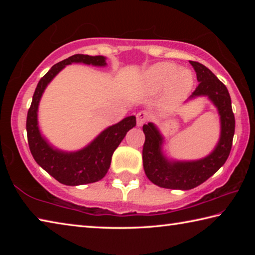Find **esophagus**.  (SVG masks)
Wrapping results in <instances>:
<instances>
[{
    "label": "esophagus",
    "instance_id": "1",
    "mask_svg": "<svg viewBox=\"0 0 255 255\" xmlns=\"http://www.w3.org/2000/svg\"><path fill=\"white\" fill-rule=\"evenodd\" d=\"M136 118H137L138 126H141V125H144L148 120V114L146 111H139L137 114Z\"/></svg>",
    "mask_w": 255,
    "mask_h": 255
}]
</instances>
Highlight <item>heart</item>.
I'll list each match as a JSON object with an SVG mask.
<instances>
[{
	"label": "heart",
	"instance_id": "heart-1",
	"mask_svg": "<svg viewBox=\"0 0 255 255\" xmlns=\"http://www.w3.org/2000/svg\"><path fill=\"white\" fill-rule=\"evenodd\" d=\"M145 83L152 90L166 88L174 97L183 96L192 86L191 72L173 63L155 64L145 75Z\"/></svg>",
	"mask_w": 255,
	"mask_h": 255
}]
</instances>
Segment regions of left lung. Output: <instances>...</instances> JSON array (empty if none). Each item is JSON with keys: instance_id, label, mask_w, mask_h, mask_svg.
<instances>
[{"instance_id": "left-lung-1", "label": "left lung", "mask_w": 255, "mask_h": 255, "mask_svg": "<svg viewBox=\"0 0 255 255\" xmlns=\"http://www.w3.org/2000/svg\"><path fill=\"white\" fill-rule=\"evenodd\" d=\"M190 64L195 68L197 80L199 82L190 99L207 96L217 107L222 124L221 139L214 152L199 161L169 162L161 153L163 138L156 127L150 123L144 125V170L147 178L161 188L190 190L198 187L221 169L232 149L235 117L228 90L209 68L193 60H190Z\"/></svg>"}]
</instances>
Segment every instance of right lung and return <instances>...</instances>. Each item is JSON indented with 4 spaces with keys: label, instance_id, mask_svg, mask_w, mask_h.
Instances as JSON below:
<instances>
[{
    "label": "right lung",
    "instance_id": "right-lung-1",
    "mask_svg": "<svg viewBox=\"0 0 255 255\" xmlns=\"http://www.w3.org/2000/svg\"><path fill=\"white\" fill-rule=\"evenodd\" d=\"M72 63L92 64L94 66H106L103 56H89L76 54L54 65L41 77L34 90L32 102L27 116V136L30 152L39 165L66 185H81L101 180L110 167L112 154L122 143L127 131L136 126V117L125 118L122 122L103 130L91 144L75 153H65L54 149L41 137L37 122V110L42 92L47 84L54 79L65 65Z\"/></svg>",
    "mask_w": 255,
    "mask_h": 255
}]
</instances>
